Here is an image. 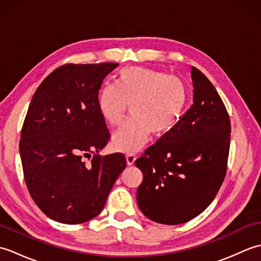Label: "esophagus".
<instances>
[{"label": "esophagus", "mask_w": 261, "mask_h": 261, "mask_svg": "<svg viewBox=\"0 0 261 261\" xmlns=\"http://www.w3.org/2000/svg\"><path fill=\"white\" fill-rule=\"evenodd\" d=\"M136 159H137V157H136L135 153H127L126 154V164L129 166L134 165L135 162H136Z\"/></svg>", "instance_id": "1"}]
</instances>
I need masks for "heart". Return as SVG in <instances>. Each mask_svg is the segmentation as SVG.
<instances>
[{
  "mask_svg": "<svg viewBox=\"0 0 261 261\" xmlns=\"http://www.w3.org/2000/svg\"><path fill=\"white\" fill-rule=\"evenodd\" d=\"M188 91L179 77L143 67L119 71L114 85L98 91L96 104L103 120L118 125L131 104L132 116L112 136L115 149L136 152L147 143L151 132L168 134L178 123L186 109Z\"/></svg>",
  "mask_w": 261,
  "mask_h": 261,
  "instance_id": "heart-1",
  "label": "heart"
}]
</instances>
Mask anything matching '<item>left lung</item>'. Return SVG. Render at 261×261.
I'll return each mask as SVG.
<instances>
[{"label":"left lung","instance_id":"obj_1","mask_svg":"<svg viewBox=\"0 0 261 261\" xmlns=\"http://www.w3.org/2000/svg\"><path fill=\"white\" fill-rule=\"evenodd\" d=\"M193 105L168 134L135 164L143 179L137 191L141 212L154 222H188L213 202L224 180L231 124L215 87L192 67Z\"/></svg>","mask_w":261,"mask_h":261}]
</instances>
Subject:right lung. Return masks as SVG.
Returning <instances> with one entry per match:
<instances>
[{"label": "right lung", "mask_w": 261, "mask_h": 261, "mask_svg": "<svg viewBox=\"0 0 261 261\" xmlns=\"http://www.w3.org/2000/svg\"><path fill=\"white\" fill-rule=\"evenodd\" d=\"M118 66H60L32 96L21 131L22 168L32 199L57 222L80 224L95 218L126 166L123 153L98 154L110 132L96 97L103 80Z\"/></svg>", "instance_id": "1"}]
</instances>
